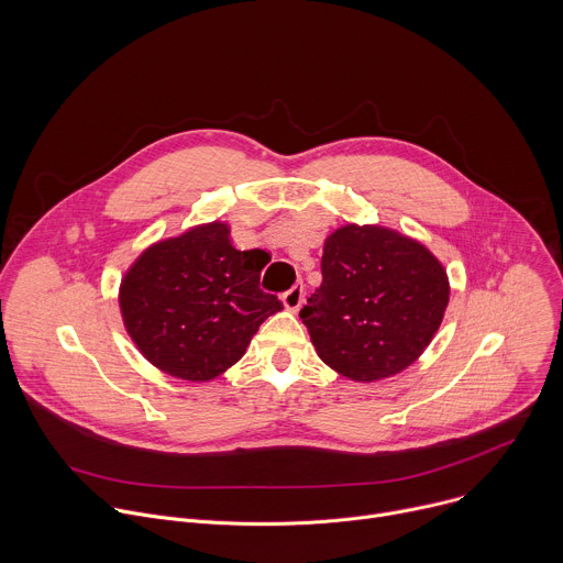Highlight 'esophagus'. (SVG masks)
I'll return each mask as SVG.
<instances>
[{
    "mask_svg": "<svg viewBox=\"0 0 563 563\" xmlns=\"http://www.w3.org/2000/svg\"><path fill=\"white\" fill-rule=\"evenodd\" d=\"M302 298H305L302 285H294L291 289H287V291L283 294V305H285V309H289V311H298L300 305H302Z\"/></svg>",
    "mask_w": 563,
    "mask_h": 563,
    "instance_id": "34e87169",
    "label": "esophagus"
}]
</instances>
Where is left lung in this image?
<instances>
[{"label":"left lung","instance_id":"1","mask_svg":"<svg viewBox=\"0 0 563 563\" xmlns=\"http://www.w3.org/2000/svg\"><path fill=\"white\" fill-rule=\"evenodd\" d=\"M323 283L300 309L311 343L339 374L372 383L404 372L434 339L450 283L417 240L345 224L323 247Z\"/></svg>","mask_w":563,"mask_h":563}]
</instances>
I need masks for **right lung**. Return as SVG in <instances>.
Masks as SVG:
<instances>
[{
  "label": "right lung",
  "instance_id": "right-lung-1",
  "mask_svg": "<svg viewBox=\"0 0 563 563\" xmlns=\"http://www.w3.org/2000/svg\"><path fill=\"white\" fill-rule=\"evenodd\" d=\"M269 254L240 252L209 222L151 245L120 285L129 336L157 369L211 380L243 358L265 318L283 309L261 289Z\"/></svg>",
  "mask_w": 563,
  "mask_h": 563
}]
</instances>
